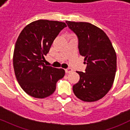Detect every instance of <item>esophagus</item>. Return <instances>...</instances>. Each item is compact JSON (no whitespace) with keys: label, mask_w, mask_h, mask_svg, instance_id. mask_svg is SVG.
<instances>
[{"label":"esophagus","mask_w":130,"mask_h":130,"mask_svg":"<svg viewBox=\"0 0 130 130\" xmlns=\"http://www.w3.org/2000/svg\"><path fill=\"white\" fill-rule=\"evenodd\" d=\"M65 72H66V73H70L72 72V69H71L69 68H67L65 70Z\"/></svg>","instance_id":"34e87169"}]
</instances>
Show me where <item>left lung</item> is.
Here are the masks:
<instances>
[{"label":"left lung","instance_id":"obj_1","mask_svg":"<svg viewBox=\"0 0 130 130\" xmlns=\"http://www.w3.org/2000/svg\"><path fill=\"white\" fill-rule=\"evenodd\" d=\"M77 36L79 53L85 57V72H77L79 82L73 86L74 94L81 100H99L109 91L117 71V55L107 34L89 23L66 21Z\"/></svg>","mask_w":130,"mask_h":130}]
</instances>
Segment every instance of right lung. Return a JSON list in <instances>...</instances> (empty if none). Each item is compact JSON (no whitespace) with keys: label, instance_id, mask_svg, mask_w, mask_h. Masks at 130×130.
Masks as SVG:
<instances>
[{"label":"right lung","instance_id":"obj_1","mask_svg":"<svg viewBox=\"0 0 130 130\" xmlns=\"http://www.w3.org/2000/svg\"><path fill=\"white\" fill-rule=\"evenodd\" d=\"M66 26L65 23L40 19L26 25L19 34L13 51V68L19 85L29 96L48 97L65 75L64 70L45 66L43 62L54 40Z\"/></svg>","mask_w":130,"mask_h":130}]
</instances>
